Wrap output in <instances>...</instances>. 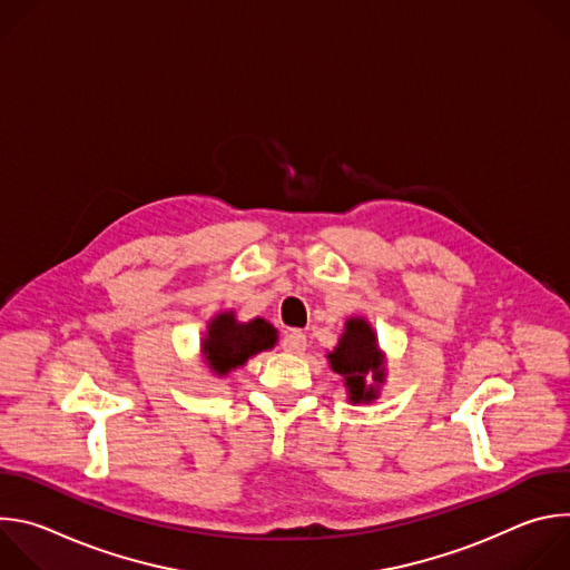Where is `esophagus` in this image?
<instances>
[{"instance_id": "esophagus-1", "label": "esophagus", "mask_w": 570, "mask_h": 570, "mask_svg": "<svg viewBox=\"0 0 570 570\" xmlns=\"http://www.w3.org/2000/svg\"><path fill=\"white\" fill-rule=\"evenodd\" d=\"M282 347H284V352H288V354H302V352L306 350V336H304L302 332H291V334L284 336Z\"/></svg>"}]
</instances>
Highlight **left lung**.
<instances>
[{"label": "left lung", "mask_w": 570, "mask_h": 570, "mask_svg": "<svg viewBox=\"0 0 570 570\" xmlns=\"http://www.w3.org/2000/svg\"><path fill=\"white\" fill-rule=\"evenodd\" d=\"M334 374L341 376L350 403H374L387 379V356L379 347L376 332L363 315H352L338 345L327 352Z\"/></svg>", "instance_id": "left-lung-1"}]
</instances>
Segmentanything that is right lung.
<instances>
[{"label":"right lung","mask_w":570,"mask_h":570,"mask_svg":"<svg viewBox=\"0 0 570 570\" xmlns=\"http://www.w3.org/2000/svg\"><path fill=\"white\" fill-rule=\"evenodd\" d=\"M279 336L264 317L238 322L236 313L220 311L207 320V332L200 341V361L216 379H225L246 365L253 356L277 345Z\"/></svg>","instance_id":"obj_1"}]
</instances>
